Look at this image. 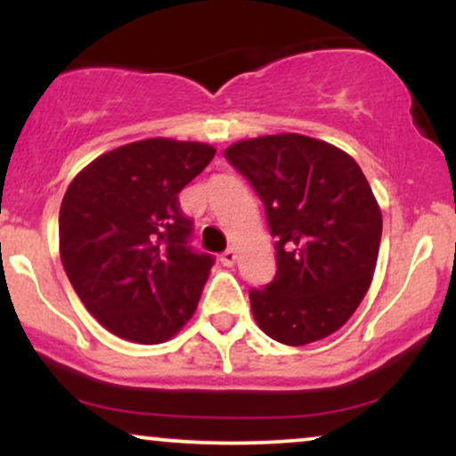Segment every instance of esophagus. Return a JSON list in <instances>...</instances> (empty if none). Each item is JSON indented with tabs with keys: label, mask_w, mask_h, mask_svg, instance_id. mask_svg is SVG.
<instances>
[{
	"label": "esophagus",
	"mask_w": 456,
	"mask_h": 456,
	"mask_svg": "<svg viewBox=\"0 0 456 456\" xmlns=\"http://www.w3.org/2000/svg\"><path fill=\"white\" fill-rule=\"evenodd\" d=\"M235 257H238V255H235V250H233V248H227V250H224V253L221 255V264L227 265V268H232V265L235 264Z\"/></svg>",
	"instance_id": "obj_1"
}]
</instances>
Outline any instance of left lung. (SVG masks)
<instances>
[{
  "label": "left lung",
  "instance_id": "obj_1",
  "mask_svg": "<svg viewBox=\"0 0 456 456\" xmlns=\"http://www.w3.org/2000/svg\"><path fill=\"white\" fill-rule=\"evenodd\" d=\"M227 159L261 197L276 274L250 289L259 328L282 345L326 338L354 315L373 279L381 212L352 156L305 134L240 141Z\"/></svg>",
  "mask_w": 456,
  "mask_h": 456
}]
</instances>
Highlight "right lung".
<instances>
[{"instance_id": "1", "label": "right lung", "mask_w": 456, "mask_h": 456, "mask_svg": "<svg viewBox=\"0 0 456 456\" xmlns=\"http://www.w3.org/2000/svg\"><path fill=\"white\" fill-rule=\"evenodd\" d=\"M212 145L145 139L107 151L68 186L60 255L77 296L115 337L169 341L195 313L214 257L191 246L180 191Z\"/></svg>"}]
</instances>
